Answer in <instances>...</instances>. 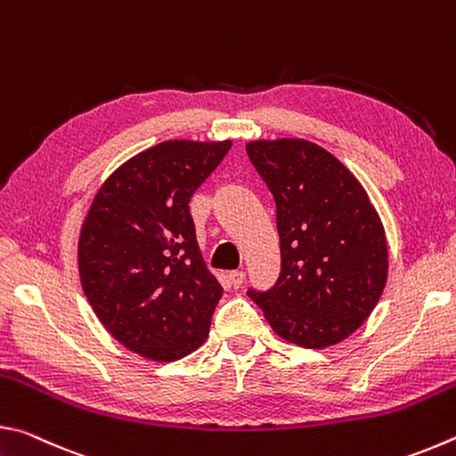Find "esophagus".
I'll return each mask as SVG.
<instances>
[{
    "label": "esophagus",
    "instance_id": "34e87169",
    "mask_svg": "<svg viewBox=\"0 0 456 456\" xmlns=\"http://www.w3.org/2000/svg\"><path fill=\"white\" fill-rule=\"evenodd\" d=\"M229 280H231V283H233V288H241L245 281V272H241V269H235V272L229 273Z\"/></svg>",
    "mask_w": 456,
    "mask_h": 456
}]
</instances>
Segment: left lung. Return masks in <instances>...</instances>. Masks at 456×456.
Instances as JSON below:
<instances>
[{"label":"left lung","mask_w":456,"mask_h":456,"mask_svg":"<svg viewBox=\"0 0 456 456\" xmlns=\"http://www.w3.org/2000/svg\"><path fill=\"white\" fill-rule=\"evenodd\" d=\"M245 151L275 199L281 249L277 281L247 293L288 342H342L372 314L386 285L380 217L356 176L318 144L281 138Z\"/></svg>","instance_id":"8db88e82"}]
</instances>
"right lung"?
Instances as JSON below:
<instances>
[{"mask_svg": "<svg viewBox=\"0 0 456 456\" xmlns=\"http://www.w3.org/2000/svg\"><path fill=\"white\" fill-rule=\"evenodd\" d=\"M229 149L231 141L152 146L108 176L84 219V293L102 326L149 360H181L209 336L223 288L199 251L189 200Z\"/></svg>", "mask_w": 456, "mask_h": 456, "instance_id": "1", "label": "right lung"}]
</instances>
